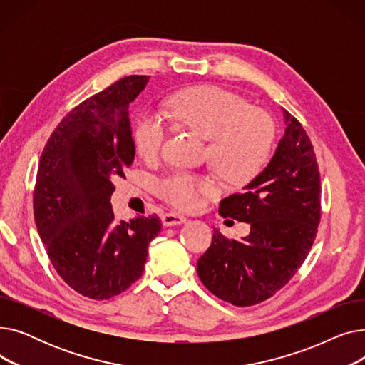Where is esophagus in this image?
<instances>
[{
    "label": "esophagus",
    "mask_w": 365,
    "mask_h": 365,
    "mask_svg": "<svg viewBox=\"0 0 365 365\" xmlns=\"http://www.w3.org/2000/svg\"><path fill=\"white\" fill-rule=\"evenodd\" d=\"M161 220H163L164 226H175V225L185 223L186 217L182 215H178V213H165V215H163Z\"/></svg>",
    "instance_id": "34e87169"
}]
</instances>
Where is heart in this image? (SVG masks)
<instances>
[{
    "mask_svg": "<svg viewBox=\"0 0 365 365\" xmlns=\"http://www.w3.org/2000/svg\"><path fill=\"white\" fill-rule=\"evenodd\" d=\"M167 112L178 124L208 139L210 163L231 183L252 180L269 161L277 130L264 110L248 108L241 96L216 86H201L173 96ZM167 128L157 115L142 113L134 127V143L145 158L157 157ZM164 201L183 210L198 208L216 194L213 180L175 171L155 182Z\"/></svg>",
    "mask_w": 365,
    "mask_h": 365,
    "instance_id": "heart-1",
    "label": "heart"
}]
</instances>
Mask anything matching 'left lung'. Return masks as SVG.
<instances>
[{"label":"left lung","mask_w":365,"mask_h":365,"mask_svg":"<svg viewBox=\"0 0 365 365\" xmlns=\"http://www.w3.org/2000/svg\"><path fill=\"white\" fill-rule=\"evenodd\" d=\"M287 128L271 163L244 194L220 201L219 215L250 223L229 241L215 229L200 257L201 282L219 299L252 306L272 297L308 257L321 220V179L308 133L284 110Z\"/></svg>","instance_id":"1"}]
</instances>
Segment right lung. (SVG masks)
<instances>
[{
	"label": "right lung",
	"mask_w": 365,
	"mask_h": 365,
	"mask_svg": "<svg viewBox=\"0 0 365 365\" xmlns=\"http://www.w3.org/2000/svg\"><path fill=\"white\" fill-rule=\"evenodd\" d=\"M149 76L130 75L83 101L47 140L34 187V217L59 277L84 297L125 292L145 269L155 216L113 219L112 180L134 161L128 105Z\"/></svg>",
	"instance_id": "1"
}]
</instances>
